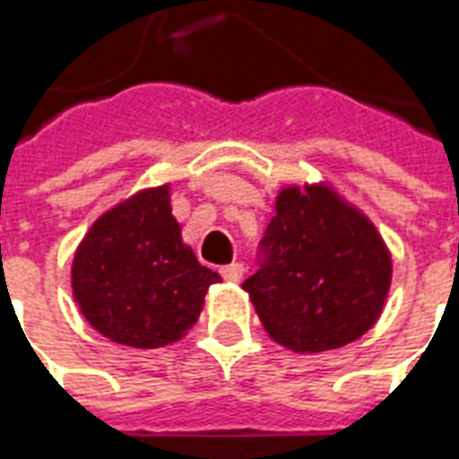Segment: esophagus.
<instances>
[{
    "instance_id": "34e87169",
    "label": "esophagus",
    "mask_w": 459,
    "mask_h": 459,
    "mask_svg": "<svg viewBox=\"0 0 459 459\" xmlns=\"http://www.w3.org/2000/svg\"><path fill=\"white\" fill-rule=\"evenodd\" d=\"M221 277L229 281H240V277H243V264L230 263L226 267H221Z\"/></svg>"
}]
</instances>
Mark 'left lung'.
I'll use <instances>...</instances> for the list:
<instances>
[{"label": "left lung", "mask_w": 459, "mask_h": 459, "mask_svg": "<svg viewBox=\"0 0 459 459\" xmlns=\"http://www.w3.org/2000/svg\"><path fill=\"white\" fill-rule=\"evenodd\" d=\"M243 281L264 331L294 352L358 341L382 314L392 255L372 221L324 185L287 186Z\"/></svg>", "instance_id": "8db88e82"}]
</instances>
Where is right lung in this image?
Here are the masks:
<instances>
[{
    "mask_svg": "<svg viewBox=\"0 0 459 459\" xmlns=\"http://www.w3.org/2000/svg\"><path fill=\"white\" fill-rule=\"evenodd\" d=\"M221 281L182 243L169 186L143 189L94 221L73 260L80 311L108 341L160 348L179 341Z\"/></svg>",
    "mask_w": 459,
    "mask_h": 459,
    "instance_id": "1",
    "label": "right lung"
}]
</instances>
